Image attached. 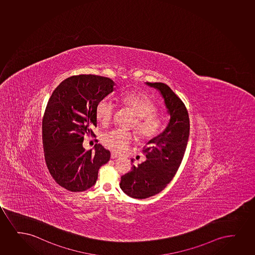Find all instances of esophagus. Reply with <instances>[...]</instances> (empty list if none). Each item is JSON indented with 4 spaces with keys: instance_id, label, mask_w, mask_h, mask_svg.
<instances>
[{
    "instance_id": "esophagus-1",
    "label": "esophagus",
    "mask_w": 255,
    "mask_h": 255,
    "mask_svg": "<svg viewBox=\"0 0 255 255\" xmlns=\"http://www.w3.org/2000/svg\"><path fill=\"white\" fill-rule=\"evenodd\" d=\"M111 158H120L119 155L116 154V153H115V152H111Z\"/></svg>"
}]
</instances>
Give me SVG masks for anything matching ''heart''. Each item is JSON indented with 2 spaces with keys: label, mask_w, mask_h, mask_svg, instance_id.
<instances>
[{
  "label": "heart",
  "mask_w": 255,
  "mask_h": 255,
  "mask_svg": "<svg viewBox=\"0 0 255 255\" xmlns=\"http://www.w3.org/2000/svg\"><path fill=\"white\" fill-rule=\"evenodd\" d=\"M121 102L135 116L131 127L135 128L139 139L148 140L162 132L164 122L161 117L156 114L157 107L148 97L137 91H128L122 95ZM116 111L114 103L108 99H102L97 104L96 116L103 125L107 126L113 121ZM133 139L134 136L132 132L121 129L110 130L102 136L103 145L119 153L126 152Z\"/></svg>",
  "instance_id": "heart-1"
}]
</instances>
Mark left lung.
Returning a JSON list of instances; mask_svg holds the SVG:
<instances>
[{"label": "left lung", "mask_w": 255, "mask_h": 255, "mask_svg": "<svg viewBox=\"0 0 255 255\" xmlns=\"http://www.w3.org/2000/svg\"><path fill=\"white\" fill-rule=\"evenodd\" d=\"M157 89L170 115L163 132L146 143V160L121 177L120 187L129 197L145 199L166 187L180 166L190 135V119L180 98L163 83H145Z\"/></svg>", "instance_id": "obj_1"}]
</instances>
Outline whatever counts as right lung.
I'll list each match as a JSON object with an SVG mask.
<instances>
[{
    "label": "right lung",
    "instance_id": "1",
    "mask_svg": "<svg viewBox=\"0 0 255 255\" xmlns=\"http://www.w3.org/2000/svg\"><path fill=\"white\" fill-rule=\"evenodd\" d=\"M114 86V81L105 77L72 76L49 99L42 122L45 163L57 184L71 192L92 187L99 168L110 160V151L101 144L92 152L83 147V142L84 135L95 136L97 104Z\"/></svg>",
    "mask_w": 255,
    "mask_h": 255
}]
</instances>
